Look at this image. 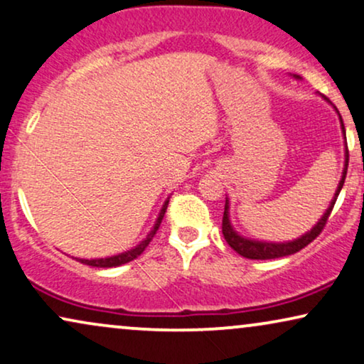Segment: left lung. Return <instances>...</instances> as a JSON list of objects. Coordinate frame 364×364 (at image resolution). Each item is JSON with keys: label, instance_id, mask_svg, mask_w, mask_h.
Returning <instances> with one entry per match:
<instances>
[{"label": "left lung", "instance_id": "8db88e82", "mask_svg": "<svg viewBox=\"0 0 364 364\" xmlns=\"http://www.w3.org/2000/svg\"><path fill=\"white\" fill-rule=\"evenodd\" d=\"M326 98V97H324ZM328 100V98H326ZM341 119V117H339ZM341 127H343V134H344V139H346V130H344V125H343V120H341ZM348 160H349V154H348V145H346V162H344V171H343V177L341 181H339V186H338V191L334 193V199L331 200V205L328 207V210L324 212V215L321 217L319 223L314 225L313 229L309 230L308 234H304L303 237L296 239V240H291V242H261V240H252V239H245L242 235H239L235 230L232 229V225H230V220H229V200H225V209H224V217H223V234H224V239L228 240V244L230 247L234 249L235 252L240 254L242 257H247V259H276V257H284V256H291V254H296L299 252L301 249H304L306 245L313 242V240L318 237L321 234V230L324 229V225H326L328 219H329V214H331L334 204H336V199L339 196V192H341L343 188V183H344V178H346V172H348Z\"/></svg>", "mask_w": 364, "mask_h": 364}]
</instances>
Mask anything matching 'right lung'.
<instances>
[{
    "instance_id": "obj_1",
    "label": "right lung",
    "mask_w": 364,
    "mask_h": 364,
    "mask_svg": "<svg viewBox=\"0 0 364 364\" xmlns=\"http://www.w3.org/2000/svg\"><path fill=\"white\" fill-rule=\"evenodd\" d=\"M167 205H168V200H165V204L162 207V210H160V214L157 217V223H155L154 229L150 230L147 237L141 240L139 245H135L134 249H130V251H127V252H122V254H119V256H112V257H105V259H78V261L87 264V266H92V267H117V266H122V264L134 261L135 257H139L140 254L145 251V247L150 244V240L154 239L155 232H157L160 228V223H162L165 210H167Z\"/></svg>"
}]
</instances>
